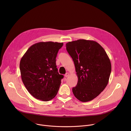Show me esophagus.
I'll return each instance as SVG.
<instances>
[{
  "mask_svg": "<svg viewBox=\"0 0 131 131\" xmlns=\"http://www.w3.org/2000/svg\"><path fill=\"white\" fill-rule=\"evenodd\" d=\"M69 76V72H66V73H65V77H68Z\"/></svg>",
  "mask_w": 131,
  "mask_h": 131,
  "instance_id": "obj_1",
  "label": "esophagus"
}]
</instances>
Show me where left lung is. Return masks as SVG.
Masks as SVG:
<instances>
[{
    "label": "left lung",
    "instance_id": "8db88e82",
    "mask_svg": "<svg viewBox=\"0 0 131 131\" xmlns=\"http://www.w3.org/2000/svg\"><path fill=\"white\" fill-rule=\"evenodd\" d=\"M72 59L78 81L73 94L82 102L96 98L108 84L111 71L110 59L104 48L93 40L79 39L66 44Z\"/></svg>",
    "mask_w": 131,
    "mask_h": 131
}]
</instances>
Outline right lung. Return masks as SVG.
Returning a JSON list of instances; mask_svg holds the SVG:
<instances>
[{"instance_id": "obj_1", "label": "right lung", "mask_w": 131, "mask_h": 131, "mask_svg": "<svg viewBox=\"0 0 131 131\" xmlns=\"http://www.w3.org/2000/svg\"><path fill=\"white\" fill-rule=\"evenodd\" d=\"M63 43L39 42L30 46L22 57L20 69L22 81L30 94L42 101L57 95L61 79L56 65V57Z\"/></svg>"}]
</instances>
